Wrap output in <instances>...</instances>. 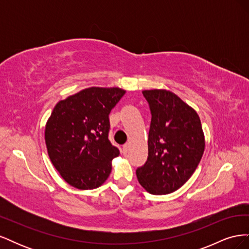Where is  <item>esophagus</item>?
Returning <instances> with one entry per match:
<instances>
[{"label":"esophagus","instance_id":"1","mask_svg":"<svg viewBox=\"0 0 249 249\" xmlns=\"http://www.w3.org/2000/svg\"><path fill=\"white\" fill-rule=\"evenodd\" d=\"M129 147H130V146H129V144H127V143L123 146V154H124V155H126L127 152H129Z\"/></svg>","mask_w":249,"mask_h":249}]
</instances>
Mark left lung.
Segmentation results:
<instances>
[{
	"label": "left lung",
	"instance_id": "1",
	"mask_svg": "<svg viewBox=\"0 0 249 249\" xmlns=\"http://www.w3.org/2000/svg\"><path fill=\"white\" fill-rule=\"evenodd\" d=\"M149 105L148 157L136 170L140 185L150 194L177 191L198 166L205 137L196 111L163 89L142 91Z\"/></svg>",
	"mask_w": 249,
	"mask_h": 249
}]
</instances>
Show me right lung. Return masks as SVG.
I'll list each match as a JSON object with an SVG mask.
<instances>
[{
	"instance_id": "1",
	"label": "right lung",
	"mask_w": 249,
	"mask_h": 249,
	"mask_svg": "<svg viewBox=\"0 0 249 249\" xmlns=\"http://www.w3.org/2000/svg\"><path fill=\"white\" fill-rule=\"evenodd\" d=\"M125 91L118 87H90L60 101L44 132L50 159L67 184L95 189L110 175L119 155L108 138L109 114Z\"/></svg>"
}]
</instances>
